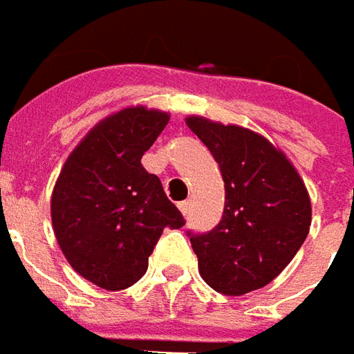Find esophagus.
Here are the masks:
<instances>
[{"instance_id": "34e87169", "label": "esophagus", "mask_w": 354, "mask_h": 354, "mask_svg": "<svg viewBox=\"0 0 354 354\" xmlns=\"http://www.w3.org/2000/svg\"><path fill=\"white\" fill-rule=\"evenodd\" d=\"M178 207H180V212H182L184 215H189V212H192V201L189 200L180 201V205H178Z\"/></svg>"}]
</instances>
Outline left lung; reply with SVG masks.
I'll return each instance as SVG.
<instances>
[{
	"mask_svg": "<svg viewBox=\"0 0 354 354\" xmlns=\"http://www.w3.org/2000/svg\"><path fill=\"white\" fill-rule=\"evenodd\" d=\"M225 182L221 221L188 231L201 278L215 292L241 296L266 286L296 257L310 233L311 203L296 168L268 140L237 125L186 119Z\"/></svg>",
	"mask_w": 354,
	"mask_h": 354,
	"instance_id": "1",
	"label": "left lung"
}]
</instances>
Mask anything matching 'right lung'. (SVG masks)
Instances as JSON below:
<instances>
[{"label": "right lung", "instance_id": "right-lung-1", "mask_svg": "<svg viewBox=\"0 0 354 354\" xmlns=\"http://www.w3.org/2000/svg\"><path fill=\"white\" fill-rule=\"evenodd\" d=\"M168 119L147 107L107 117L68 156L56 180V241L72 268L95 286H133L147 272L165 227L186 223L158 176L140 165Z\"/></svg>", "mask_w": 354, "mask_h": 354}]
</instances>
